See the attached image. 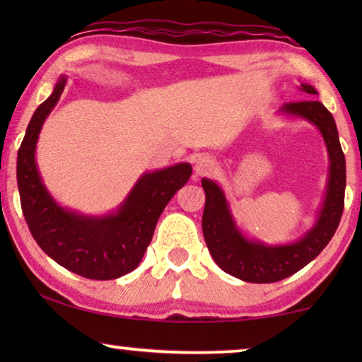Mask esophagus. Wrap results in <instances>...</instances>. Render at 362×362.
I'll return each instance as SVG.
<instances>
[{"label": "esophagus", "instance_id": "obj_1", "mask_svg": "<svg viewBox=\"0 0 362 362\" xmlns=\"http://www.w3.org/2000/svg\"><path fill=\"white\" fill-rule=\"evenodd\" d=\"M216 170V163L214 160H211L209 156L206 155H199L194 160V173L197 176H206L214 173Z\"/></svg>", "mask_w": 362, "mask_h": 362}]
</instances>
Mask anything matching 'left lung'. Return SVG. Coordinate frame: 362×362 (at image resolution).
<instances>
[{"label":"left lung","instance_id":"1","mask_svg":"<svg viewBox=\"0 0 362 362\" xmlns=\"http://www.w3.org/2000/svg\"><path fill=\"white\" fill-rule=\"evenodd\" d=\"M300 90L318 95L310 83H300ZM284 118H301L318 128L328 151V181L323 202L313 226L300 239L288 244H267L252 239L237 226L230 204L219 182L202 177L206 206L202 212V234L212 259L226 274L250 284H272L308 265L320 255L334 235L344 207L346 160L339 145L338 128L328 108L318 100L286 103L276 112Z\"/></svg>","mask_w":362,"mask_h":362}]
</instances>
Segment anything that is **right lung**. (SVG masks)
Wrapping results in <instances>:
<instances>
[{"label": "right lung", "instance_id": "right-lung-1", "mask_svg": "<svg viewBox=\"0 0 362 362\" xmlns=\"http://www.w3.org/2000/svg\"><path fill=\"white\" fill-rule=\"evenodd\" d=\"M67 77L36 108L18 151V189L23 214L37 245L64 269L92 280H113L135 270L150 245L156 222L171 197L189 180V163L146 171L122 204L92 216L64 207L44 185L36 161L39 133L57 105Z\"/></svg>", "mask_w": 362, "mask_h": 362}]
</instances>
